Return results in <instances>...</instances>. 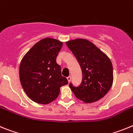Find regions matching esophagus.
<instances>
[{
    "label": "esophagus",
    "mask_w": 133,
    "mask_h": 133,
    "mask_svg": "<svg viewBox=\"0 0 133 133\" xmlns=\"http://www.w3.org/2000/svg\"><path fill=\"white\" fill-rule=\"evenodd\" d=\"M67 79H68V82L70 83V82H71V76H69V77H68L67 78Z\"/></svg>",
    "instance_id": "1"
}]
</instances>
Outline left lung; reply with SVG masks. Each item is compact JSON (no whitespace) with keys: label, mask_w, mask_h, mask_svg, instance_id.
I'll return each instance as SVG.
<instances>
[{"label":"left lung","mask_w":133,"mask_h":133,"mask_svg":"<svg viewBox=\"0 0 133 133\" xmlns=\"http://www.w3.org/2000/svg\"><path fill=\"white\" fill-rule=\"evenodd\" d=\"M82 71V81L78 87L70 88L76 98L86 103L100 100L108 93L113 82L112 64L104 52L87 39H77L66 42Z\"/></svg>","instance_id":"1"}]
</instances>
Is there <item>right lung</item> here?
Listing matches in <instances>:
<instances>
[{
  "instance_id": "1",
  "label": "right lung",
  "mask_w": 133,
  "mask_h": 133,
  "mask_svg": "<svg viewBox=\"0 0 133 133\" xmlns=\"http://www.w3.org/2000/svg\"><path fill=\"white\" fill-rule=\"evenodd\" d=\"M63 43L52 38H45L35 44L20 63L19 78L27 96L35 102L47 104L59 94L60 87L68 84L62 76L56 57Z\"/></svg>"
}]
</instances>
